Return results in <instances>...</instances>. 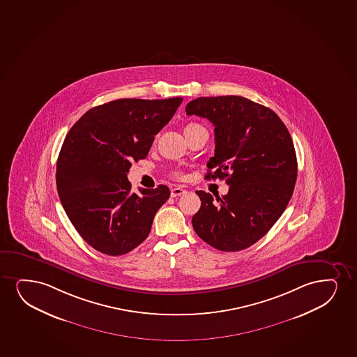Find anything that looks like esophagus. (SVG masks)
I'll return each instance as SVG.
<instances>
[{
    "mask_svg": "<svg viewBox=\"0 0 357 357\" xmlns=\"http://www.w3.org/2000/svg\"><path fill=\"white\" fill-rule=\"evenodd\" d=\"M187 190L185 188H182V187H175V188H172V198H176V197H180V195H185Z\"/></svg>",
    "mask_w": 357,
    "mask_h": 357,
    "instance_id": "obj_1",
    "label": "esophagus"
}]
</instances>
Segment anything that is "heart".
<instances>
[{
    "label": "heart",
    "mask_w": 357,
    "mask_h": 357,
    "mask_svg": "<svg viewBox=\"0 0 357 357\" xmlns=\"http://www.w3.org/2000/svg\"><path fill=\"white\" fill-rule=\"evenodd\" d=\"M195 127H197V124H188V126L185 128V131H188L190 129H192V128Z\"/></svg>",
    "instance_id": "b5f03b06"
}]
</instances>
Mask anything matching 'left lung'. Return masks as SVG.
Segmentation results:
<instances>
[{
	"mask_svg": "<svg viewBox=\"0 0 357 357\" xmlns=\"http://www.w3.org/2000/svg\"><path fill=\"white\" fill-rule=\"evenodd\" d=\"M185 112L213 123L216 146L205 178L229 185L222 198L195 192L202 200L192 218L195 233L226 252L250 248L280 218L294 193L297 157L289 130L273 109L236 95L198 98Z\"/></svg>",
	"mask_w": 357,
	"mask_h": 357,
	"instance_id": "left-lung-1",
	"label": "left lung"
}]
</instances>
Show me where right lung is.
Masks as SVG:
<instances>
[{
	"mask_svg": "<svg viewBox=\"0 0 357 357\" xmlns=\"http://www.w3.org/2000/svg\"><path fill=\"white\" fill-rule=\"evenodd\" d=\"M182 98L119 99L84 113L63 140L56 188L70 221L86 244L109 256L137 248L170 197L167 185L131 193L128 172L144 159Z\"/></svg>",
	"mask_w": 357,
	"mask_h": 357,
	"instance_id": "obj_1",
	"label": "right lung"
}]
</instances>
